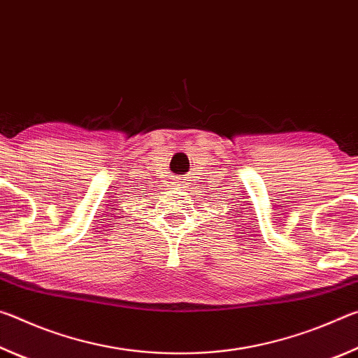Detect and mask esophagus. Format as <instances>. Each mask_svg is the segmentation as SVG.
Wrapping results in <instances>:
<instances>
[{
	"label": "esophagus",
	"instance_id": "obj_1",
	"mask_svg": "<svg viewBox=\"0 0 358 358\" xmlns=\"http://www.w3.org/2000/svg\"><path fill=\"white\" fill-rule=\"evenodd\" d=\"M178 186H180V187H186V186H183V183H178Z\"/></svg>",
	"mask_w": 358,
	"mask_h": 358
}]
</instances>
